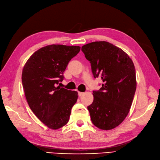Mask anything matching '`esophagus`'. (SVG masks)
Returning <instances> with one entry per match:
<instances>
[{"label":"esophagus","mask_w":160,"mask_h":160,"mask_svg":"<svg viewBox=\"0 0 160 160\" xmlns=\"http://www.w3.org/2000/svg\"><path fill=\"white\" fill-rule=\"evenodd\" d=\"M83 94H84V93H83V92H78V96H79V97H81V96H82V95H83Z\"/></svg>","instance_id":"obj_1"}]
</instances>
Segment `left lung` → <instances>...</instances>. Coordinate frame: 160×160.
<instances>
[{
    "label": "left lung",
    "instance_id": "left-lung-1",
    "mask_svg": "<svg viewBox=\"0 0 160 160\" xmlns=\"http://www.w3.org/2000/svg\"><path fill=\"white\" fill-rule=\"evenodd\" d=\"M82 51L91 63L94 78L103 82L98 91H93L94 101L88 107L91 120L98 129H114L132 106L136 89L134 65L126 52L106 41L88 43Z\"/></svg>",
    "mask_w": 160,
    "mask_h": 160
}]
</instances>
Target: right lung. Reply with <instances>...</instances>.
Segmentation results:
<instances>
[{
  "instance_id": "obj_1",
  "label": "right lung",
  "mask_w": 160,
  "mask_h": 160,
  "mask_svg": "<svg viewBox=\"0 0 160 160\" xmlns=\"http://www.w3.org/2000/svg\"><path fill=\"white\" fill-rule=\"evenodd\" d=\"M80 50L79 46L47 45L35 52L23 68L22 85L28 106L49 129L66 125L77 101V92L57 85L63 80L68 62Z\"/></svg>"
}]
</instances>
